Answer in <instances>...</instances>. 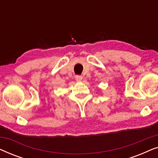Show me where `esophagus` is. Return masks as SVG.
Returning a JSON list of instances; mask_svg holds the SVG:
<instances>
[{"label": "esophagus", "mask_w": 158, "mask_h": 158, "mask_svg": "<svg viewBox=\"0 0 158 158\" xmlns=\"http://www.w3.org/2000/svg\"><path fill=\"white\" fill-rule=\"evenodd\" d=\"M75 80L77 82H81L83 80V76L82 75H76L75 76Z\"/></svg>", "instance_id": "1"}]
</instances>
